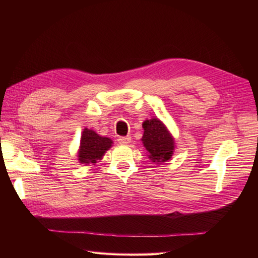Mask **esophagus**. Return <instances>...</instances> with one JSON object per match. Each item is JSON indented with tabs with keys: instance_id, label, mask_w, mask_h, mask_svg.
I'll use <instances>...</instances> for the list:
<instances>
[{
	"instance_id": "esophagus-1",
	"label": "esophagus",
	"mask_w": 258,
	"mask_h": 258,
	"mask_svg": "<svg viewBox=\"0 0 258 258\" xmlns=\"http://www.w3.org/2000/svg\"><path fill=\"white\" fill-rule=\"evenodd\" d=\"M118 143L122 145H127L131 142V136H120V138L117 139Z\"/></svg>"
}]
</instances>
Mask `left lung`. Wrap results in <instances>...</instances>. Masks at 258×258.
Here are the masks:
<instances>
[{"label": "left lung", "mask_w": 258, "mask_h": 258, "mask_svg": "<svg viewBox=\"0 0 258 258\" xmlns=\"http://www.w3.org/2000/svg\"><path fill=\"white\" fill-rule=\"evenodd\" d=\"M144 134L142 142L149 153V158L156 164H162L172 158L175 141L162 120L157 117L146 119L143 123Z\"/></svg>", "instance_id": "obj_1"}]
</instances>
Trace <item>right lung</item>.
<instances>
[{
  "mask_svg": "<svg viewBox=\"0 0 258 258\" xmlns=\"http://www.w3.org/2000/svg\"><path fill=\"white\" fill-rule=\"evenodd\" d=\"M113 141L98 135L93 130L84 128L81 136L78 160L82 164H95L112 147Z\"/></svg>",
  "mask_w": 258,
  "mask_h": 258,
  "instance_id": "1",
  "label": "right lung"
}]
</instances>
